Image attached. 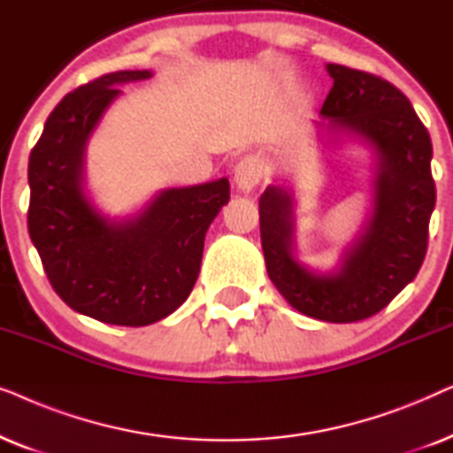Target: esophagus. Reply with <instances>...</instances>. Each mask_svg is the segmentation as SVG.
Segmentation results:
<instances>
[{
    "label": "esophagus",
    "mask_w": 453,
    "mask_h": 453,
    "mask_svg": "<svg viewBox=\"0 0 453 453\" xmlns=\"http://www.w3.org/2000/svg\"><path fill=\"white\" fill-rule=\"evenodd\" d=\"M259 179H262V160L256 154H247L234 165V185L243 194H250L259 183Z\"/></svg>",
    "instance_id": "esophagus-1"
}]
</instances>
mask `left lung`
<instances>
[{
    "label": "left lung",
    "mask_w": 453,
    "mask_h": 453,
    "mask_svg": "<svg viewBox=\"0 0 453 453\" xmlns=\"http://www.w3.org/2000/svg\"><path fill=\"white\" fill-rule=\"evenodd\" d=\"M326 70L334 86L319 113L327 129L373 150V210L332 272H315L295 257V200L282 185H268L259 197V233L270 280L288 305L309 318L350 324L381 311L423 265L435 208L433 146L394 84L346 65Z\"/></svg>",
    "instance_id": "1"
}]
</instances>
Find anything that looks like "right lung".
<instances>
[{
  "mask_svg": "<svg viewBox=\"0 0 453 453\" xmlns=\"http://www.w3.org/2000/svg\"><path fill=\"white\" fill-rule=\"evenodd\" d=\"M148 78L113 72L65 95L28 160V233L49 282L73 311L113 326H150L188 299L210 222L231 197L226 177L171 188L121 220L88 200L86 144L119 86Z\"/></svg>",
  "mask_w": 453,
  "mask_h": 453,
  "instance_id": "1",
  "label": "right lung"
}]
</instances>
